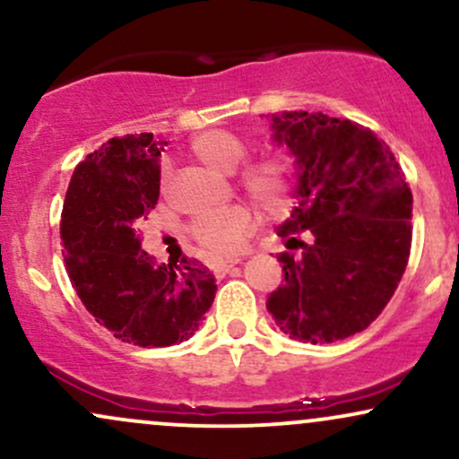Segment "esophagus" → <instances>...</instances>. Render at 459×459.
Instances as JSON below:
<instances>
[{
    "instance_id": "34e87169",
    "label": "esophagus",
    "mask_w": 459,
    "mask_h": 459,
    "mask_svg": "<svg viewBox=\"0 0 459 459\" xmlns=\"http://www.w3.org/2000/svg\"><path fill=\"white\" fill-rule=\"evenodd\" d=\"M237 263H241V259H233V261H222V263H215V265L212 267L215 276H224L226 272H230V267H235Z\"/></svg>"
}]
</instances>
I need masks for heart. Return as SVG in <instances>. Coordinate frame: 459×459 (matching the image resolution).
<instances>
[{
  "label": "heart",
  "instance_id": "obj_1",
  "mask_svg": "<svg viewBox=\"0 0 459 459\" xmlns=\"http://www.w3.org/2000/svg\"><path fill=\"white\" fill-rule=\"evenodd\" d=\"M194 157L220 172L237 170L247 155V142L229 129H209L198 134L189 144ZM239 186L265 212H282L293 196L296 163L284 152H267L247 161L239 172ZM252 229V213L246 207H230L209 215L192 226L194 239L209 256L222 259L241 250Z\"/></svg>",
  "mask_w": 459,
  "mask_h": 459
}]
</instances>
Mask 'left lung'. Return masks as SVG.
Wrapping results in <instances>:
<instances>
[{"mask_svg": "<svg viewBox=\"0 0 459 459\" xmlns=\"http://www.w3.org/2000/svg\"><path fill=\"white\" fill-rule=\"evenodd\" d=\"M273 140L298 166V207L278 226L284 282L267 298L302 343L362 332L391 302L412 246V192L371 129L315 112L273 114ZM304 234V238H299Z\"/></svg>", "mask_w": 459, "mask_h": 459, "instance_id": "8db88e82", "label": "left lung"}]
</instances>
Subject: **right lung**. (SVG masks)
Here are the masks:
<instances>
[{
  "mask_svg": "<svg viewBox=\"0 0 459 459\" xmlns=\"http://www.w3.org/2000/svg\"><path fill=\"white\" fill-rule=\"evenodd\" d=\"M152 134L112 138L77 163L62 209L65 265L79 299L123 343L187 341L212 308L215 278L198 261L157 263L142 250L138 222L160 198Z\"/></svg>",
  "mask_w": 459,
  "mask_h": 459,
  "instance_id": "add662e5",
  "label": "right lung"
}]
</instances>
